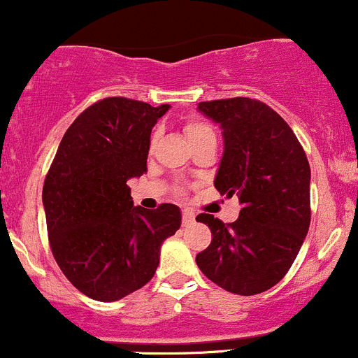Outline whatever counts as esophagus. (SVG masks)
Instances as JSON below:
<instances>
[{"label": "esophagus", "instance_id": "esophagus-1", "mask_svg": "<svg viewBox=\"0 0 358 358\" xmlns=\"http://www.w3.org/2000/svg\"><path fill=\"white\" fill-rule=\"evenodd\" d=\"M182 219H183V224H188L194 221V214H192L190 210H183L182 212Z\"/></svg>", "mask_w": 358, "mask_h": 358}]
</instances>
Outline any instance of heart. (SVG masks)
Segmentation results:
<instances>
[{
    "mask_svg": "<svg viewBox=\"0 0 358 358\" xmlns=\"http://www.w3.org/2000/svg\"><path fill=\"white\" fill-rule=\"evenodd\" d=\"M183 132H185L187 139L190 141L192 146H197V144L202 143V141L214 137V131H212L210 125L207 124L206 120L195 119V117H190V119L185 120V124H183ZM156 137H158V132L152 134L151 146L156 143ZM176 192H182V188L176 187Z\"/></svg>",
    "mask_w": 358,
    "mask_h": 358,
    "instance_id": "b5f03b06",
    "label": "heart"
}]
</instances>
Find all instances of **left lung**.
I'll use <instances>...</instances> for the list:
<instances>
[{
    "label": "left lung",
    "mask_w": 358,
    "mask_h": 358,
    "mask_svg": "<svg viewBox=\"0 0 358 358\" xmlns=\"http://www.w3.org/2000/svg\"><path fill=\"white\" fill-rule=\"evenodd\" d=\"M217 124L224 155L214 187L239 197L241 210L224 224L210 214L212 241L195 258L209 280L227 292L253 296L285 277L311 222V168L289 124L260 100L246 96L200 101Z\"/></svg>",
    "instance_id": "8db88e82"
}]
</instances>
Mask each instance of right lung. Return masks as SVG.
Returning a JSON list of instances; mask_svg holds the SVG:
<instances>
[{
	"label": "right lung",
	"instance_id": "right-lung-1",
	"mask_svg": "<svg viewBox=\"0 0 358 358\" xmlns=\"http://www.w3.org/2000/svg\"><path fill=\"white\" fill-rule=\"evenodd\" d=\"M170 105L108 96L69 125L45 175L49 245L59 268L85 296L112 302L144 287L161 243L180 229L173 203L134 207L127 180L146 171L149 137Z\"/></svg>",
	"mask_w": 358,
	"mask_h": 358
}]
</instances>
